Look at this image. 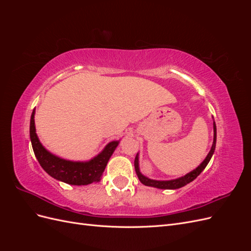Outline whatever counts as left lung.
<instances>
[{
  "instance_id": "left-lung-1",
  "label": "left lung",
  "mask_w": 251,
  "mask_h": 251,
  "mask_svg": "<svg viewBox=\"0 0 251 251\" xmlns=\"http://www.w3.org/2000/svg\"><path fill=\"white\" fill-rule=\"evenodd\" d=\"M216 141H217V126H216V124H215V121H214V142H212V146H211V149L209 151V153L207 154L206 158L204 159L203 162L198 166V168L195 169L191 173L186 174L185 176H183V177H180V178L174 179V180L161 181V180H153V179H150V178H148L146 176H143V175L139 171V157H138V154L136 155L135 161H134L136 174H137L138 179L140 180L141 183L144 184V185H147V186L157 187V188H161V189H176V188H180L182 186L186 185L187 183H189V182L194 181L201 174V172L205 168H206V165L208 164L210 158L212 157V154H214V151H215Z\"/></svg>"
}]
</instances>
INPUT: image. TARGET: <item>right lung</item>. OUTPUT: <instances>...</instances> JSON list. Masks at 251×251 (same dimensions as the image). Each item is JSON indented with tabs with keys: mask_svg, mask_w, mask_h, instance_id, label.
Here are the masks:
<instances>
[{
	"mask_svg": "<svg viewBox=\"0 0 251 251\" xmlns=\"http://www.w3.org/2000/svg\"><path fill=\"white\" fill-rule=\"evenodd\" d=\"M34 114L35 110H33L30 118V139L34 155L44 171L54 179L72 185H88L100 181L119 141H111L105 146L101 153L89 161L65 160L51 154L40 142L35 133Z\"/></svg>",
	"mask_w": 251,
	"mask_h": 251,
	"instance_id": "1",
	"label": "right lung"
}]
</instances>
